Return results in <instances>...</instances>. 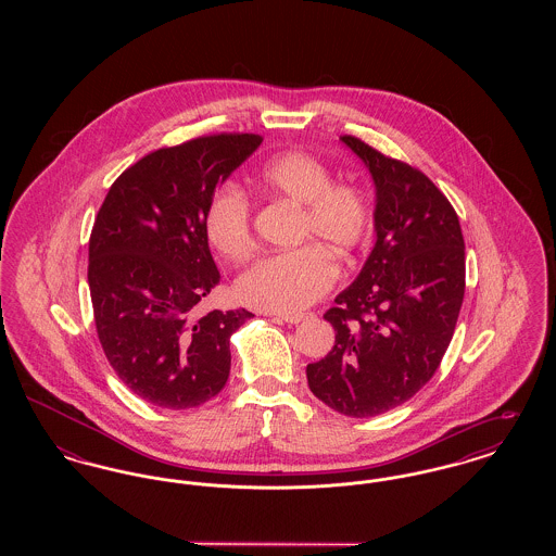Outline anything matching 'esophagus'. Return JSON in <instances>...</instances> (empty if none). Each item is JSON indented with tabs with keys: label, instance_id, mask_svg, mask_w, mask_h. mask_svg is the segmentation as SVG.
Masks as SVG:
<instances>
[{
	"label": "esophagus",
	"instance_id": "34e87169",
	"mask_svg": "<svg viewBox=\"0 0 556 556\" xmlns=\"http://www.w3.org/2000/svg\"><path fill=\"white\" fill-rule=\"evenodd\" d=\"M268 317L275 318V320H281V323H291V325H295V323H300V320H304L306 315L304 313H300V315H277V313H266Z\"/></svg>",
	"mask_w": 556,
	"mask_h": 556
}]
</instances>
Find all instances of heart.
<instances>
[{"instance_id":"b5f03b06","label":"heart","mask_w":556,"mask_h":556,"mask_svg":"<svg viewBox=\"0 0 556 556\" xmlns=\"http://www.w3.org/2000/svg\"><path fill=\"white\" fill-rule=\"evenodd\" d=\"M254 186L268 198L300 206L295 250L254 261L238 277V298L254 308L293 315L331 290L338 266L350 263L369 241L375 225L367 191L350 181H331L329 166L317 156L288 150L265 160L254 173ZM206 238L216 252L239 258L252 248V206L233 186L220 187L204 216Z\"/></svg>"}]
</instances>
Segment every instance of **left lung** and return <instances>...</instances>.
Returning a JSON list of instances; mask_svg holds the SVG:
<instances>
[{"instance_id": "8db88e82", "label": "left lung", "mask_w": 556, "mask_h": 556, "mask_svg": "<svg viewBox=\"0 0 556 556\" xmlns=\"http://www.w3.org/2000/svg\"><path fill=\"white\" fill-rule=\"evenodd\" d=\"M342 141L372 175L377 241L323 315L336 345L306 377L329 408L365 419L410 400L440 367L465 295V239L448 198L419 168L354 135Z\"/></svg>"}]
</instances>
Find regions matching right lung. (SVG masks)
Wrapping results in <instances>:
<instances>
[{"mask_svg": "<svg viewBox=\"0 0 556 556\" xmlns=\"http://www.w3.org/2000/svg\"><path fill=\"white\" fill-rule=\"evenodd\" d=\"M261 143L254 132H218L154 150L112 184L96 216L87 281L98 338L118 379L160 408L216 396L229 379V340L254 317L198 315V302L220 281L208 204Z\"/></svg>", "mask_w": 556, "mask_h": 556, "instance_id": "right-lung-1", "label": "right lung"}]
</instances>
